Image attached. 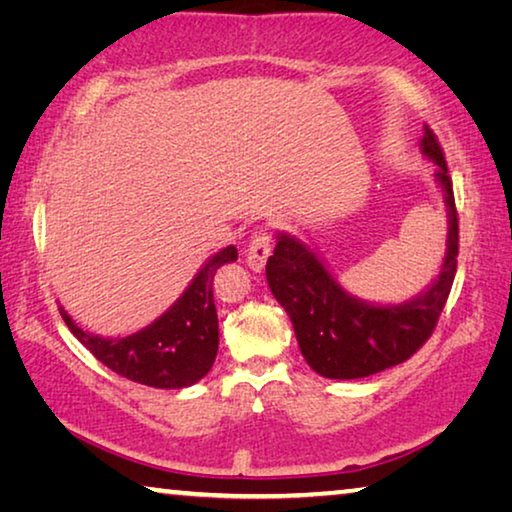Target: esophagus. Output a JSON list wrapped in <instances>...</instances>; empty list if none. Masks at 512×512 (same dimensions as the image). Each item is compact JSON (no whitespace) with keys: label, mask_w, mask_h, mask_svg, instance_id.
<instances>
[{"label":"esophagus","mask_w":512,"mask_h":512,"mask_svg":"<svg viewBox=\"0 0 512 512\" xmlns=\"http://www.w3.org/2000/svg\"><path fill=\"white\" fill-rule=\"evenodd\" d=\"M270 251H272V247H270V235L263 233V231H258V233L254 235V238H251V242H249V249H247V265H249L254 272H261L263 267H265V263H267V258H270Z\"/></svg>","instance_id":"1"}]
</instances>
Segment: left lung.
<instances>
[{"mask_svg":"<svg viewBox=\"0 0 512 512\" xmlns=\"http://www.w3.org/2000/svg\"><path fill=\"white\" fill-rule=\"evenodd\" d=\"M421 153L437 164L448 233L437 279L412 300H359L341 288L309 245L290 233H277V247L265 267L267 283L293 322L306 364L329 380H357L403 364L428 341L451 293L458 267V212L442 146L428 125H423Z\"/></svg>","mask_w":512,"mask_h":512,"instance_id":"obj_1","label":"left lung"}]
</instances>
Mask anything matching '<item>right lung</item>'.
Segmentation results:
<instances>
[{
  "label": "right lung",
  "instance_id": "add662e5",
  "mask_svg": "<svg viewBox=\"0 0 512 512\" xmlns=\"http://www.w3.org/2000/svg\"><path fill=\"white\" fill-rule=\"evenodd\" d=\"M238 261V249L229 245L210 256L194 274L185 293L153 320L130 336H98L84 332L59 306L61 318L100 364L121 377L155 389H185L199 382L215 364L219 348L217 309L212 279L226 263Z\"/></svg>",
  "mask_w": 512,
  "mask_h": 512
}]
</instances>
